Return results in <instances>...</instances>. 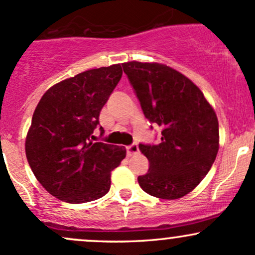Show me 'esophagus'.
<instances>
[{"label":"esophagus","instance_id":"esophagus-1","mask_svg":"<svg viewBox=\"0 0 255 255\" xmlns=\"http://www.w3.org/2000/svg\"><path fill=\"white\" fill-rule=\"evenodd\" d=\"M126 150H127L128 156H134V155H136V153H139V147L136 144L129 145V146L126 147Z\"/></svg>","mask_w":255,"mask_h":255}]
</instances>
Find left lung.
<instances>
[{
  "instance_id": "obj_1",
  "label": "left lung",
  "mask_w": 255,
  "mask_h": 255,
  "mask_svg": "<svg viewBox=\"0 0 255 255\" xmlns=\"http://www.w3.org/2000/svg\"><path fill=\"white\" fill-rule=\"evenodd\" d=\"M145 117L162 128L157 145L139 144L149 159L138 183L146 194L175 200L206 177L219 150V123L197 86L177 70L158 63H123ZM152 128V126H151Z\"/></svg>"
}]
</instances>
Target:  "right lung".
Masks as SVG:
<instances>
[{
	"instance_id": "obj_1",
	"label": "right lung",
	"mask_w": 255,
	"mask_h": 255,
	"mask_svg": "<svg viewBox=\"0 0 255 255\" xmlns=\"http://www.w3.org/2000/svg\"><path fill=\"white\" fill-rule=\"evenodd\" d=\"M121 77L120 64L87 70L50 87L36 106L25 152L36 179L58 200L91 202L110 190L126 149L93 142L92 134Z\"/></svg>"
}]
</instances>
